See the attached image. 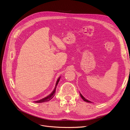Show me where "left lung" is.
<instances>
[{"mask_svg": "<svg viewBox=\"0 0 130 130\" xmlns=\"http://www.w3.org/2000/svg\"><path fill=\"white\" fill-rule=\"evenodd\" d=\"M80 96H81V98H82V99L84 101H85V102H91L90 101H88L87 100H86V99H85L83 96H82V95L81 94H80Z\"/></svg>", "mask_w": 130, "mask_h": 130, "instance_id": "8db88e82", "label": "left lung"}]
</instances>
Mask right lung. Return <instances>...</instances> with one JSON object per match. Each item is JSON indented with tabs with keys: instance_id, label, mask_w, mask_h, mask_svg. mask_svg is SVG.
<instances>
[{
	"instance_id": "1",
	"label": "right lung",
	"mask_w": 130,
	"mask_h": 130,
	"mask_svg": "<svg viewBox=\"0 0 130 130\" xmlns=\"http://www.w3.org/2000/svg\"><path fill=\"white\" fill-rule=\"evenodd\" d=\"M59 79H60V77L58 79V80H57V82H56V86L55 87V89L53 91V92L50 94L48 96H47V97L42 99V100H40L39 101H36L35 103H43V102H47L48 101L50 100H51L52 99H53V98L55 96V93H56V87H57V84L59 82Z\"/></svg>"
}]
</instances>
